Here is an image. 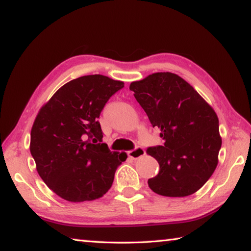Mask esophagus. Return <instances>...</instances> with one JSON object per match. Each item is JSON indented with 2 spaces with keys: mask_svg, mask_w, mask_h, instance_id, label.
Instances as JSON below:
<instances>
[{
  "mask_svg": "<svg viewBox=\"0 0 251 251\" xmlns=\"http://www.w3.org/2000/svg\"><path fill=\"white\" fill-rule=\"evenodd\" d=\"M127 155H128V157H130V158L137 159V158H139V157L145 155V150H144V148L141 146H137L136 148H134V150H131L127 152Z\"/></svg>",
  "mask_w": 251,
  "mask_h": 251,
  "instance_id": "obj_1",
  "label": "esophagus"
}]
</instances>
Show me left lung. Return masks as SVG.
<instances>
[{"instance_id":"obj_1","label":"left lung","mask_w":251,"mask_h":251,"mask_svg":"<svg viewBox=\"0 0 251 251\" xmlns=\"http://www.w3.org/2000/svg\"><path fill=\"white\" fill-rule=\"evenodd\" d=\"M129 90L165 141L163 146L147 148L159 164V173L148 179L150 188L166 197L196 193L218 164L222 138L215 110L185 79L169 72L133 82Z\"/></svg>"}]
</instances>
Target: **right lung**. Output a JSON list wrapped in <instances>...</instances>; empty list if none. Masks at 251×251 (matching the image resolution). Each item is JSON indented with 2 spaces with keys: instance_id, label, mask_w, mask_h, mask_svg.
Returning a JSON list of instances; mask_svg holds the SVG:
<instances>
[{
  "instance_id": "obj_1",
  "label": "right lung",
  "mask_w": 251,
  "mask_h": 251,
  "mask_svg": "<svg viewBox=\"0 0 251 251\" xmlns=\"http://www.w3.org/2000/svg\"><path fill=\"white\" fill-rule=\"evenodd\" d=\"M124 87L104 75L75 78L40 109L31 130L29 151L50 189L72 202L94 201L112 187L127 158L101 143L99 117L105 104Z\"/></svg>"
}]
</instances>
